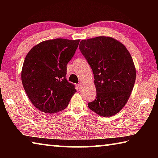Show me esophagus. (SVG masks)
Instances as JSON below:
<instances>
[{
    "label": "esophagus",
    "mask_w": 158,
    "mask_h": 158,
    "mask_svg": "<svg viewBox=\"0 0 158 158\" xmlns=\"http://www.w3.org/2000/svg\"><path fill=\"white\" fill-rule=\"evenodd\" d=\"M82 86H83V83H79V84H78V88L79 89V90H81V88H82Z\"/></svg>",
    "instance_id": "obj_1"
}]
</instances>
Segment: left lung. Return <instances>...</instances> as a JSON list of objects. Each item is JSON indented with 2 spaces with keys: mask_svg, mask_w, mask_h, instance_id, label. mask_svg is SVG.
Instances as JSON below:
<instances>
[{
  "mask_svg": "<svg viewBox=\"0 0 158 158\" xmlns=\"http://www.w3.org/2000/svg\"><path fill=\"white\" fill-rule=\"evenodd\" d=\"M79 47L94 74L97 97L88 104L89 109L103 117L118 113L126 105L136 79L130 52L121 42L106 36L83 40Z\"/></svg>",
  "mask_w": 158,
  "mask_h": 158,
  "instance_id": "left-lung-1",
  "label": "left lung"
}]
</instances>
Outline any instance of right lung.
Here are the masks:
<instances>
[{
  "instance_id": "add662e5",
  "label": "right lung",
  "mask_w": 158,
  "mask_h": 158,
  "mask_svg": "<svg viewBox=\"0 0 158 158\" xmlns=\"http://www.w3.org/2000/svg\"><path fill=\"white\" fill-rule=\"evenodd\" d=\"M80 40L57 38L40 42L29 51L21 70V81L32 104L44 113L54 114L68 106L77 92L66 79L67 64Z\"/></svg>"
}]
</instances>
